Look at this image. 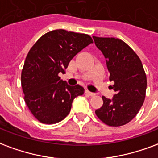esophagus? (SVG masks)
Here are the masks:
<instances>
[{
    "label": "esophagus",
    "instance_id": "esophagus-1",
    "mask_svg": "<svg viewBox=\"0 0 158 158\" xmlns=\"http://www.w3.org/2000/svg\"><path fill=\"white\" fill-rule=\"evenodd\" d=\"M85 94H87L88 95H89V96H94V93H93V92H90V91L89 90H85Z\"/></svg>",
    "mask_w": 158,
    "mask_h": 158
}]
</instances>
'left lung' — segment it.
Segmentation results:
<instances>
[{"label": "left lung", "instance_id": "1", "mask_svg": "<svg viewBox=\"0 0 158 158\" xmlns=\"http://www.w3.org/2000/svg\"><path fill=\"white\" fill-rule=\"evenodd\" d=\"M93 39L106 58L115 92L112 99L102 97L103 106L95 114L110 127H121L131 121L143 105L147 76L141 59L125 42L114 37Z\"/></svg>", "mask_w": 158, "mask_h": 158}]
</instances>
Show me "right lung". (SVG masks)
Listing matches in <instances>:
<instances>
[{
    "label": "right lung",
    "instance_id": "add662e5",
    "mask_svg": "<svg viewBox=\"0 0 158 158\" xmlns=\"http://www.w3.org/2000/svg\"><path fill=\"white\" fill-rule=\"evenodd\" d=\"M91 43L89 35L59 29L42 36L30 49L21 81L26 104L40 122L64 120L74 98L84 94L82 86L69 85L58 73H64L71 59Z\"/></svg>",
    "mask_w": 158,
    "mask_h": 158
}]
</instances>
